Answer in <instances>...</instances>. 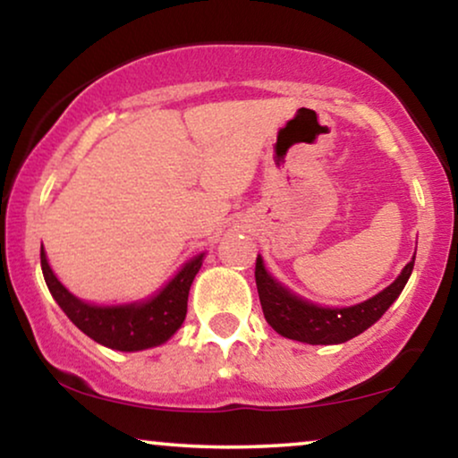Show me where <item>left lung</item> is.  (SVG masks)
Returning a JSON list of instances; mask_svg holds the SVG:
<instances>
[{
    "label": "left lung",
    "instance_id": "8db88e82",
    "mask_svg": "<svg viewBox=\"0 0 458 458\" xmlns=\"http://www.w3.org/2000/svg\"><path fill=\"white\" fill-rule=\"evenodd\" d=\"M412 267H415V256L403 268L398 279L392 285H387L384 292L373 296L367 302H360L348 309H323V306L310 304L306 300L293 296L281 287L277 281L271 279V275L265 271L262 259H256V287L265 312L267 323L290 340L306 342V344H342L356 337L362 331L371 327L384 312L390 309V304L400 296L409 281Z\"/></svg>",
    "mask_w": 458,
    "mask_h": 458
}]
</instances>
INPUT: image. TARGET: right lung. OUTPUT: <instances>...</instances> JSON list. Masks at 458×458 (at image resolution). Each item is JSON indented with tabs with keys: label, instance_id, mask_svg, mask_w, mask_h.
<instances>
[{
	"label": "right lung",
	"instance_id": "1",
	"mask_svg": "<svg viewBox=\"0 0 458 458\" xmlns=\"http://www.w3.org/2000/svg\"><path fill=\"white\" fill-rule=\"evenodd\" d=\"M204 256L187 262L173 281L162 290L158 296L143 304L129 306H91L74 298L64 285L55 279V275L47 265L46 252L41 250V271L46 284L66 312V317L102 346L123 352H133L165 344L174 331L181 327L187 315V296H190L191 281L202 267Z\"/></svg>",
	"mask_w": 458,
	"mask_h": 458
}]
</instances>
